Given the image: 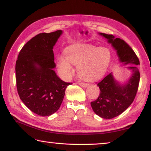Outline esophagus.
Segmentation results:
<instances>
[{
    "label": "esophagus",
    "instance_id": "1",
    "mask_svg": "<svg viewBox=\"0 0 151 151\" xmlns=\"http://www.w3.org/2000/svg\"><path fill=\"white\" fill-rule=\"evenodd\" d=\"M79 84H80V86H82V87H84V88L87 87V86H88V84H86V83H83V82H81V83H80Z\"/></svg>",
    "mask_w": 151,
    "mask_h": 151
}]
</instances>
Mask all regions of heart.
<instances>
[{
    "label": "heart",
    "mask_w": 151,
    "mask_h": 151,
    "mask_svg": "<svg viewBox=\"0 0 151 151\" xmlns=\"http://www.w3.org/2000/svg\"><path fill=\"white\" fill-rule=\"evenodd\" d=\"M65 55L66 58H59L58 68L66 79L71 77L73 73L70 62L78 67L80 78L86 81H94L106 73L111 61V53L108 48H99L91 45H72L66 49Z\"/></svg>",
    "instance_id": "heart-1"
}]
</instances>
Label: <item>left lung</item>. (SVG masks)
Masks as SVG:
<instances>
[{
	"instance_id": "obj_1",
	"label": "left lung",
	"mask_w": 151,
	"mask_h": 151,
	"mask_svg": "<svg viewBox=\"0 0 151 151\" xmlns=\"http://www.w3.org/2000/svg\"><path fill=\"white\" fill-rule=\"evenodd\" d=\"M110 43L116 51L120 63L131 70L132 75L124 84H120L115 79L113 73L107 75L102 81L98 83L100 90L98 98L91 102L93 110L98 116L104 119H112L122 113L135 98L140 79L138 69L139 59L131 47L119 38L113 35L99 33Z\"/></svg>"
}]
</instances>
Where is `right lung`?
I'll list each match as a JSON object with an SVG mask.
<instances>
[{
	"mask_svg": "<svg viewBox=\"0 0 151 151\" xmlns=\"http://www.w3.org/2000/svg\"><path fill=\"white\" fill-rule=\"evenodd\" d=\"M63 31L41 33L24 45L16 63V79L20 100L32 112L49 116L58 110L65 90V82L53 69V47Z\"/></svg>",
	"mask_w": 151,
	"mask_h": 151,
	"instance_id": "obj_1",
	"label": "right lung"
}]
</instances>
